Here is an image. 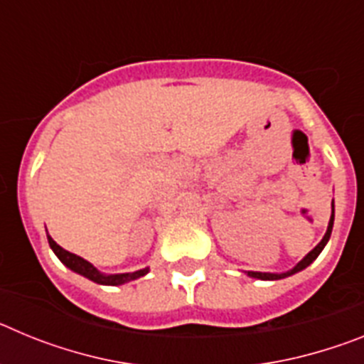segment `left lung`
Instances as JSON below:
<instances>
[{"label":"left lung","mask_w":364,"mask_h":364,"mask_svg":"<svg viewBox=\"0 0 364 364\" xmlns=\"http://www.w3.org/2000/svg\"><path fill=\"white\" fill-rule=\"evenodd\" d=\"M332 228H333V204H332V218H330V224H328L326 235H324V237H323V240H321V242L317 244V246H315L314 250H311V252L308 253V255L304 257V259H302L301 262H299V264L295 266L294 269H290V272H286V273H262V272H247V275H250V277H255V279H262V281H277V279H284V277H288V275H294V273L301 272V269H304V268H306V266H310L311 262H314V260L317 259V257H319V253L323 252V247L326 246L328 239H330V235H332Z\"/></svg>","instance_id":"8db88e82"}]
</instances>
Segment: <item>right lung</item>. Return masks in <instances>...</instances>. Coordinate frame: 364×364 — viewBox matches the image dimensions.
Here are the masks:
<instances>
[{"mask_svg": "<svg viewBox=\"0 0 364 364\" xmlns=\"http://www.w3.org/2000/svg\"><path fill=\"white\" fill-rule=\"evenodd\" d=\"M47 239H49V244H50V247H53V252L56 253L58 259L62 260L67 268H70L73 272L80 273V275H83V277L98 282V284L118 286V284H124V282L134 281V279H138V277H144V275L149 272V268H144V269H140V272H133V273H120V275H104V273H100L98 269H96L95 266L91 264V262H87V260L82 259V257L74 255V253L63 250L62 246H58V244L54 242L53 239H50L49 235H47Z\"/></svg>", "mask_w": 364, "mask_h": 364, "instance_id": "obj_1", "label": "right lung"}]
</instances>
